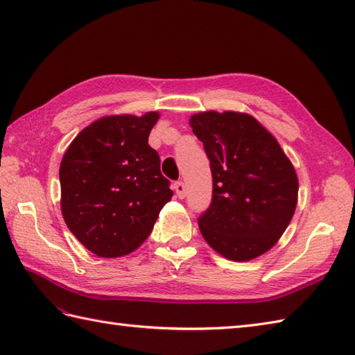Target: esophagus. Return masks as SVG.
I'll return each mask as SVG.
<instances>
[{
	"label": "esophagus",
	"instance_id": "esophagus-1",
	"mask_svg": "<svg viewBox=\"0 0 355 355\" xmlns=\"http://www.w3.org/2000/svg\"><path fill=\"white\" fill-rule=\"evenodd\" d=\"M173 189H175L177 197L180 200H183L186 197V186H184L183 182H177L175 184H173Z\"/></svg>",
	"mask_w": 355,
	"mask_h": 355
}]
</instances>
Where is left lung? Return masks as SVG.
<instances>
[{
	"mask_svg": "<svg viewBox=\"0 0 355 355\" xmlns=\"http://www.w3.org/2000/svg\"><path fill=\"white\" fill-rule=\"evenodd\" d=\"M212 171V202L198 218L202 238L230 261L273 247L297 205L299 182L277 140L253 116L206 111L189 120Z\"/></svg>",
	"mask_w": 355,
	"mask_h": 355,
	"instance_id": "8db88e82",
	"label": "left lung"
}]
</instances>
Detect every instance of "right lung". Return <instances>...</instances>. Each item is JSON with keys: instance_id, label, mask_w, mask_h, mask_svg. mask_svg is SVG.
Listing matches in <instances>:
<instances>
[{"instance_id": "right-lung-1", "label": "right lung", "mask_w": 355, "mask_h": 355, "mask_svg": "<svg viewBox=\"0 0 355 355\" xmlns=\"http://www.w3.org/2000/svg\"><path fill=\"white\" fill-rule=\"evenodd\" d=\"M160 114L96 120L74 139L59 168L61 210L79 243L101 258L139 248L173 192L148 145Z\"/></svg>"}]
</instances>
